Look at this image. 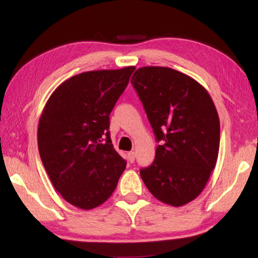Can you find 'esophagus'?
<instances>
[{"mask_svg":"<svg viewBox=\"0 0 258 258\" xmlns=\"http://www.w3.org/2000/svg\"><path fill=\"white\" fill-rule=\"evenodd\" d=\"M127 158H128V160H130V163H134V160H135V152H134V151L128 152V154H127Z\"/></svg>","mask_w":258,"mask_h":258,"instance_id":"1","label":"esophagus"}]
</instances>
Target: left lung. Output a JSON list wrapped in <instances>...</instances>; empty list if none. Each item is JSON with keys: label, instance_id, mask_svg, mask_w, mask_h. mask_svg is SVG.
<instances>
[{"label": "left lung", "instance_id": "obj_1", "mask_svg": "<svg viewBox=\"0 0 258 258\" xmlns=\"http://www.w3.org/2000/svg\"><path fill=\"white\" fill-rule=\"evenodd\" d=\"M157 142L154 163L140 169L152 196L174 207L200 195L215 168L220 118L194 78L167 67L139 68L131 80Z\"/></svg>", "mask_w": 258, "mask_h": 258}]
</instances>
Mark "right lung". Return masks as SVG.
<instances>
[{"instance_id": "right-lung-1", "label": "right lung", "mask_w": 258, "mask_h": 258, "mask_svg": "<svg viewBox=\"0 0 258 258\" xmlns=\"http://www.w3.org/2000/svg\"><path fill=\"white\" fill-rule=\"evenodd\" d=\"M135 67L78 74L56 87L38 123V151L55 190L81 209L115 191L126 160L111 143L109 115Z\"/></svg>"}]
</instances>
